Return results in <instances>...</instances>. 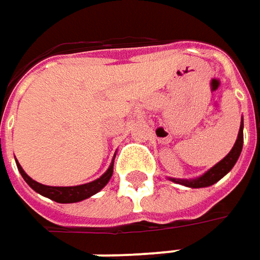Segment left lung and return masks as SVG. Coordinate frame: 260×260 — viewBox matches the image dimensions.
I'll return each instance as SVG.
<instances>
[{"mask_svg":"<svg viewBox=\"0 0 260 260\" xmlns=\"http://www.w3.org/2000/svg\"><path fill=\"white\" fill-rule=\"evenodd\" d=\"M242 146H243V121L241 123V129H239L238 139L235 142L232 151L228 153L226 156L220 160L219 164H216L206 174L202 175L201 178H197V179H190V181H186V179H172V181L176 182V183H182L185 186H189V188H205V186H211L213 183H216L220 178H223L234 168V165L236 164V160H238V158H239V155L242 152Z\"/></svg>","mask_w":260,"mask_h":260,"instance_id":"1","label":"left lung"}]
</instances>
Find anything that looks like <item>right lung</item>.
<instances>
[{
	"instance_id": "add662e5",
	"label": "right lung",
	"mask_w": 260,
	"mask_h": 260,
	"mask_svg": "<svg viewBox=\"0 0 260 260\" xmlns=\"http://www.w3.org/2000/svg\"><path fill=\"white\" fill-rule=\"evenodd\" d=\"M17 167L19 169V174L22 175L24 181L32 188L35 192L41 193L44 197L49 198L55 202H59V204H72V202H79V201H84L86 198L92 197L96 192H100L105 185L108 183V181L111 179L112 176V172H114V164L111 167L108 168V171L105 174L101 176L100 179L96 181L89 182V183H85V185H79V186H47V185H42V183H38L34 179H31L28 175L24 172V169L21 168L18 162H17Z\"/></svg>"
}]
</instances>
